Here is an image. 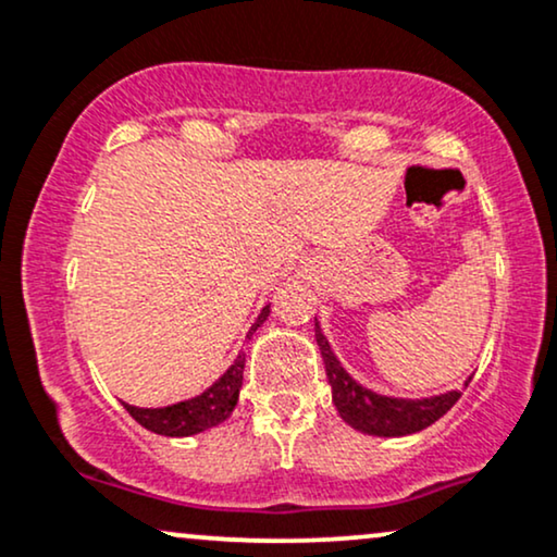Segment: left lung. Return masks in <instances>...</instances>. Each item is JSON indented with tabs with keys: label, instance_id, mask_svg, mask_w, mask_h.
<instances>
[{
	"label": "left lung",
	"instance_id": "1",
	"mask_svg": "<svg viewBox=\"0 0 557 557\" xmlns=\"http://www.w3.org/2000/svg\"><path fill=\"white\" fill-rule=\"evenodd\" d=\"M314 337L320 345L324 371H327V381L332 386V401H335L337 411L350 428L368 435L379 437H401L411 435L430 428L437 422L453 404L460 399L463 392H450L443 396H432V399H392V396H381L363 388L345 373L341 360L332 352L327 337L322 335L320 327L314 324ZM468 386V381H466Z\"/></svg>",
	"mask_w": 557,
	"mask_h": 557
}]
</instances>
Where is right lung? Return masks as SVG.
I'll use <instances>...</instances> for the list:
<instances>
[{
  "instance_id": "1",
  "label": "right lung",
  "mask_w": 557,
  "mask_h": 557,
  "mask_svg": "<svg viewBox=\"0 0 557 557\" xmlns=\"http://www.w3.org/2000/svg\"><path fill=\"white\" fill-rule=\"evenodd\" d=\"M265 317H269V307L263 309L261 317H258L256 324H252L248 337L261 327ZM243 368H245V356L240 352L235 363L227 368V373L222 375L216 384L209 386L205 394L197 396V399L171 404V407H163V409H137L125 404V409L129 411V417H133L135 422H140L143 428L150 432H158V435H169V437L197 435V432L214 428V424L225 422L227 417L233 414L237 394H240V386H243Z\"/></svg>"
}]
</instances>
